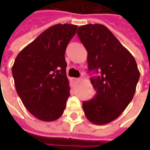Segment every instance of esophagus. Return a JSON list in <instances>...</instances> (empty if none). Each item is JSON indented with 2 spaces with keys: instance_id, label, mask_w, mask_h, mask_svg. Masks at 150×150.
<instances>
[{
  "instance_id": "esophagus-1",
  "label": "esophagus",
  "mask_w": 150,
  "mask_h": 150,
  "mask_svg": "<svg viewBox=\"0 0 150 150\" xmlns=\"http://www.w3.org/2000/svg\"><path fill=\"white\" fill-rule=\"evenodd\" d=\"M71 82H72V83H76V82L78 81L79 79H77V78H71Z\"/></svg>"
}]
</instances>
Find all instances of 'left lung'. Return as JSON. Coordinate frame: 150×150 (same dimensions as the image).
Listing matches in <instances>:
<instances>
[{
    "label": "left lung",
    "mask_w": 150,
    "mask_h": 150,
    "mask_svg": "<svg viewBox=\"0 0 150 150\" xmlns=\"http://www.w3.org/2000/svg\"><path fill=\"white\" fill-rule=\"evenodd\" d=\"M77 34L88 51V70L100 71L91 78L96 95L83 102V109L91 123L106 125L131 102L140 72L133 56L104 25H81Z\"/></svg>",
    "instance_id": "left-lung-1"
}]
</instances>
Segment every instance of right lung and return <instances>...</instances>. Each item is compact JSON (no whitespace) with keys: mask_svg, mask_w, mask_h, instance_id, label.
Segmentation results:
<instances>
[{"mask_svg":"<svg viewBox=\"0 0 150 150\" xmlns=\"http://www.w3.org/2000/svg\"><path fill=\"white\" fill-rule=\"evenodd\" d=\"M77 25L50 26L16 57L12 74L19 97L30 112L43 121L62 116L70 96L65 51Z\"/></svg>","mask_w":150,"mask_h":150,"instance_id":"right-lung-1","label":"right lung"}]
</instances>
